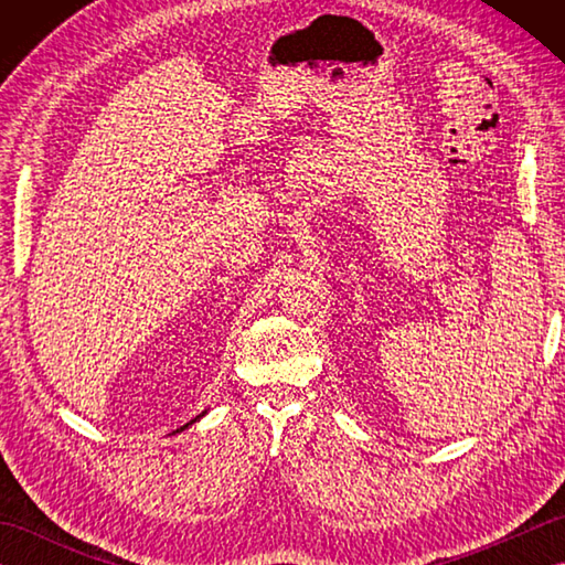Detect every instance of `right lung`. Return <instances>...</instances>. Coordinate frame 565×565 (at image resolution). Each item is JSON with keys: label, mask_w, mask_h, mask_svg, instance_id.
<instances>
[{"label": "right lung", "mask_w": 565, "mask_h": 565, "mask_svg": "<svg viewBox=\"0 0 565 565\" xmlns=\"http://www.w3.org/2000/svg\"><path fill=\"white\" fill-rule=\"evenodd\" d=\"M199 417H201V415H199ZM199 417H196V419H199ZM191 423H194V419H191ZM191 423H189V425H191ZM189 425H184V427H189ZM184 427H182V429H184Z\"/></svg>", "instance_id": "1"}]
</instances>
